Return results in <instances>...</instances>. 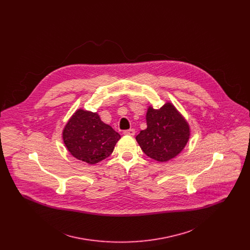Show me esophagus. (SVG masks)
I'll list each match as a JSON object with an SVG mask.
<instances>
[{
	"label": "esophagus",
	"instance_id": "1",
	"mask_svg": "<svg viewBox=\"0 0 250 250\" xmlns=\"http://www.w3.org/2000/svg\"><path fill=\"white\" fill-rule=\"evenodd\" d=\"M135 130L133 129V128H130V129H128V130H125L124 132V134L125 135H127V136H134L135 135Z\"/></svg>",
	"mask_w": 250,
	"mask_h": 250
}]
</instances>
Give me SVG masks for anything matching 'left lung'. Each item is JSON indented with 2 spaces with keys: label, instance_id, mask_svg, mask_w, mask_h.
Returning <instances> with one entry per match:
<instances>
[{
  "label": "left lung",
  "instance_id": "obj_1",
  "mask_svg": "<svg viewBox=\"0 0 250 250\" xmlns=\"http://www.w3.org/2000/svg\"><path fill=\"white\" fill-rule=\"evenodd\" d=\"M147 128L136 140L143 153L158 162H167L184 150L190 138V126L169 101L160 108L149 106Z\"/></svg>",
  "mask_w": 250,
  "mask_h": 250
}]
</instances>
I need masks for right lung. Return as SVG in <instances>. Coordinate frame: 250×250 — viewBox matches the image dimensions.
Returning <instances> with one entry per match:
<instances>
[{"label":"right lung","instance_id":"add662e5","mask_svg":"<svg viewBox=\"0 0 250 250\" xmlns=\"http://www.w3.org/2000/svg\"><path fill=\"white\" fill-rule=\"evenodd\" d=\"M119 133L100 119L97 112L78 108L62 129V141L75 158L94 165L111 155Z\"/></svg>","mask_w":250,"mask_h":250}]
</instances>
